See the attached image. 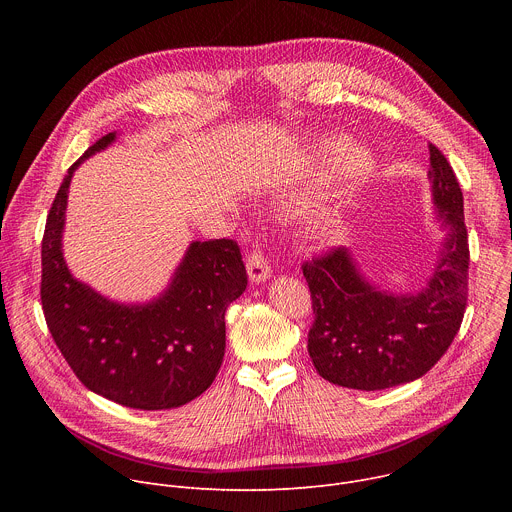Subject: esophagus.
<instances>
[{
	"label": "esophagus",
	"instance_id": "obj_1",
	"mask_svg": "<svg viewBox=\"0 0 512 512\" xmlns=\"http://www.w3.org/2000/svg\"><path fill=\"white\" fill-rule=\"evenodd\" d=\"M247 273H249V279L251 283H263L271 277V267H269V261L265 259V255L255 249L249 257H247Z\"/></svg>",
	"mask_w": 512,
	"mask_h": 512
}]
</instances>
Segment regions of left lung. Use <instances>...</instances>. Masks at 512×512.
<instances>
[{
    "label": "left lung",
    "mask_w": 512,
    "mask_h": 512,
    "mask_svg": "<svg viewBox=\"0 0 512 512\" xmlns=\"http://www.w3.org/2000/svg\"><path fill=\"white\" fill-rule=\"evenodd\" d=\"M427 178L433 216L446 235L419 291L397 294L377 285L346 247L302 267L316 314L308 352L320 377L334 385L381 391L411 383L444 356L460 330L470 263L464 196L435 145Z\"/></svg>",
    "instance_id": "left-lung-1"
}]
</instances>
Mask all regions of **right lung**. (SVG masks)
Instances as JSON below:
<instances>
[{
    "label": "right lung",
    "mask_w": 512,
    "mask_h": 512,
    "mask_svg": "<svg viewBox=\"0 0 512 512\" xmlns=\"http://www.w3.org/2000/svg\"><path fill=\"white\" fill-rule=\"evenodd\" d=\"M115 139L117 131L93 143L56 192L42 239V310L87 389L131 409H174L202 395L221 369L225 312L245 291L247 271L237 243L214 239L192 241L166 289L143 304L109 300L72 275L62 253L70 180Z\"/></svg>",
    "instance_id": "obj_1"
}]
</instances>
